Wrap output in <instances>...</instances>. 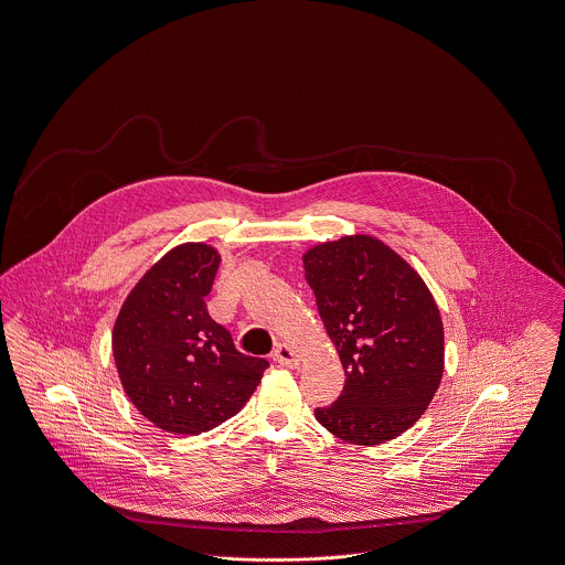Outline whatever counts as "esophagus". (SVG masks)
Instances as JSON below:
<instances>
[{
  "label": "esophagus",
  "mask_w": 565,
  "mask_h": 565,
  "mask_svg": "<svg viewBox=\"0 0 565 565\" xmlns=\"http://www.w3.org/2000/svg\"><path fill=\"white\" fill-rule=\"evenodd\" d=\"M273 360H275L277 364H281V366H288V369L299 366V353H297L290 344H286V342H279V344L275 347Z\"/></svg>",
  "instance_id": "esophagus-1"
}]
</instances>
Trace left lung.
Masks as SVG:
<instances>
[{
	"label": "left lung",
	"mask_w": 565,
	"mask_h": 565,
	"mask_svg": "<svg viewBox=\"0 0 565 565\" xmlns=\"http://www.w3.org/2000/svg\"><path fill=\"white\" fill-rule=\"evenodd\" d=\"M318 313L344 369V390L316 420L335 438L375 446L427 409L444 373V327L420 275L373 236L303 255Z\"/></svg>",
	"instance_id": "8db88e82"
}]
</instances>
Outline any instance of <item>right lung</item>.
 Returning <instances> with one entry per match:
<instances>
[{"instance_id":"right-lung-1","label":"right lung","mask_w":565,"mask_h":565,"mask_svg":"<svg viewBox=\"0 0 565 565\" xmlns=\"http://www.w3.org/2000/svg\"><path fill=\"white\" fill-rule=\"evenodd\" d=\"M218 264V252L203 243L171 249L131 288L113 329L129 401L169 434L199 436L230 420L268 369L207 313Z\"/></svg>"}]
</instances>
